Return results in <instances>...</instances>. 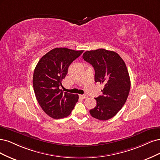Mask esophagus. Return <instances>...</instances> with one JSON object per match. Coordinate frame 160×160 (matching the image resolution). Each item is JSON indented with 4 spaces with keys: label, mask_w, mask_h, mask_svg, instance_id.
Masks as SVG:
<instances>
[{
    "label": "esophagus",
    "mask_w": 160,
    "mask_h": 160,
    "mask_svg": "<svg viewBox=\"0 0 160 160\" xmlns=\"http://www.w3.org/2000/svg\"><path fill=\"white\" fill-rule=\"evenodd\" d=\"M80 97L82 99H86L88 98V96L86 94H82V95H80Z\"/></svg>",
    "instance_id": "esophagus-1"
}]
</instances>
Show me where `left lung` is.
<instances>
[{
	"mask_svg": "<svg viewBox=\"0 0 160 160\" xmlns=\"http://www.w3.org/2000/svg\"><path fill=\"white\" fill-rule=\"evenodd\" d=\"M82 58L94 67L95 82L104 84L103 94L95 98L97 104L90 114L100 120H109L122 109L130 92L126 65L119 54L103 48L86 51Z\"/></svg>",
	"mask_w": 160,
	"mask_h": 160,
	"instance_id": "8db88e82",
	"label": "left lung"
}]
</instances>
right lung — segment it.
<instances>
[{
  "mask_svg": "<svg viewBox=\"0 0 160 160\" xmlns=\"http://www.w3.org/2000/svg\"><path fill=\"white\" fill-rule=\"evenodd\" d=\"M83 50L56 48L44 55L36 66L33 88L39 105L54 119L68 116L78 101V95L63 92L59 88L72 62Z\"/></svg>",
  "mask_w": 160,
  "mask_h": 160,
  "instance_id": "right-lung-1",
  "label": "right lung"
}]
</instances>
